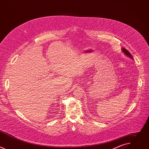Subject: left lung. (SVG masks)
Instances as JSON below:
<instances>
[{
	"instance_id": "1",
	"label": "left lung",
	"mask_w": 149,
	"mask_h": 149,
	"mask_svg": "<svg viewBox=\"0 0 149 149\" xmlns=\"http://www.w3.org/2000/svg\"><path fill=\"white\" fill-rule=\"evenodd\" d=\"M123 52L124 53V54L125 55H126L127 56H129L130 58H132L133 59V56H132V55H131V54L128 51H127V49H125V48H123Z\"/></svg>"
}]
</instances>
